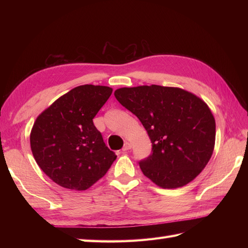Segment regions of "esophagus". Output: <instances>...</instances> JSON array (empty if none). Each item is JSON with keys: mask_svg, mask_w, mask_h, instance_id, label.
<instances>
[{"mask_svg": "<svg viewBox=\"0 0 248 248\" xmlns=\"http://www.w3.org/2000/svg\"><path fill=\"white\" fill-rule=\"evenodd\" d=\"M131 147H132V145H131V144L129 143V141H125V144H124V148H123V151H128V150H130Z\"/></svg>", "mask_w": 248, "mask_h": 248, "instance_id": "esophagus-1", "label": "esophagus"}]
</instances>
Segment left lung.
<instances>
[{
	"instance_id": "1",
	"label": "left lung",
	"mask_w": 248,
	"mask_h": 248,
	"mask_svg": "<svg viewBox=\"0 0 248 248\" xmlns=\"http://www.w3.org/2000/svg\"><path fill=\"white\" fill-rule=\"evenodd\" d=\"M114 94L140 120L152 143V154L140 162L147 178L160 187L177 188L202 171L215 145V119L202 99L160 85L121 87Z\"/></svg>"
}]
</instances>
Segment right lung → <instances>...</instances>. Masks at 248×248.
Returning a JSON list of instances; mask_svg holds the SVG:
<instances>
[{"mask_svg": "<svg viewBox=\"0 0 248 248\" xmlns=\"http://www.w3.org/2000/svg\"><path fill=\"white\" fill-rule=\"evenodd\" d=\"M112 92L108 86H78L36 118L30 135L31 152L38 166L59 186L86 191L117 157L93 123Z\"/></svg>", "mask_w": 248, "mask_h": 248, "instance_id": "obj_1", "label": "right lung"}]
</instances>
